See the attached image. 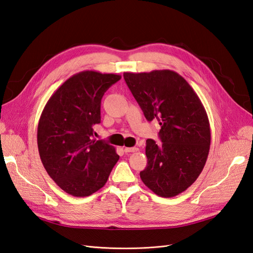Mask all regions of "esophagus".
<instances>
[{"label":"esophagus","mask_w":253,"mask_h":253,"mask_svg":"<svg viewBox=\"0 0 253 253\" xmlns=\"http://www.w3.org/2000/svg\"><path fill=\"white\" fill-rule=\"evenodd\" d=\"M137 151H139V149L138 148H125V152L126 153H134V152H137Z\"/></svg>","instance_id":"34e87169"}]
</instances>
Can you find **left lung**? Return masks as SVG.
<instances>
[{"mask_svg":"<svg viewBox=\"0 0 253 253\" xmlns=\"http://www.w3.org/2000/svg\"><path fill=\"white\" fill-rule=\"evenodd\" d=\"M124 78L144 117L160 125L162 144L145 142L148 165L140 178L158 196L178 195L197 179L208 158L211 133L204 105L173 71L124 73Z\"/></svg>","mask_w":253,"mask_h":253,"instance_id":"1","label":"left lung"}]
</instances>
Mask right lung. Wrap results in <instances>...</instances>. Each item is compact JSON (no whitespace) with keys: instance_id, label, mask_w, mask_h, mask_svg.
<instances>
[{"instance_id":"1","label":"right lung","mask_w":253,"mask_h":253,"mask_svg":"<svg viewBox=\"0 0 253 253\" xmlns=\"http://www.w3.org/2000/svg\"><path fill=\"white\" fill-rule=\"evenodd\" d=\"M120 75L84 71L49 98L38 125V149L45 170L66 193L89 196L108 181L119 159L113 145L94 138L104 93Z\"/></svg>"}]
</instances>
